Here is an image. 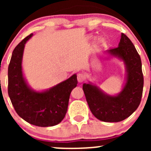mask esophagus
Listing matches in <instances>:
<instances>
[{
    "instance_id": "esophagus-1",
    "label": "esophagus",
    "mask_w": 151,
    "mask_h": 151,
    "mask_svg": "<svg viewBox=\"0 0 151 151\" xmlns=\"http://www.w3.org/2000/svg\"><path fill=\"white\" fill-rule=\"evenodd\" d=\"M77 80L79 82H83L85 80V75L83 73H79L77 74Z\"/></svg>"
}]
</instances>
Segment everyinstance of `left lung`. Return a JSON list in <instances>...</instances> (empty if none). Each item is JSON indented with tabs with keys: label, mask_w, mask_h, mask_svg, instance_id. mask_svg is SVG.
<instances>
[{
	"label": "left lung",
	"mask_w": 151,
	"mask_h": 151,
	"mask_svg": "<svg viewBox=\"0 0 151 151\" xmlns=\"http://www.w3.org/2000/svg\"><path fill=\"white\" fill-rule=\"evenodd\" d=\"M106 52L124 62L127 79L124 89L117 96H110L91 84H84L82 88L90 110L96 119L119 122L129 117L141 103L143 88L141 60L131 40L124 33L119 46Z\"/></svg>",
	"instance_id": "1"
}]
</instances>
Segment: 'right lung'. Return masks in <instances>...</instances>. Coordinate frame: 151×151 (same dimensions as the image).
I'll use <instances>...</instances> for the list:
<instances>
[{"label": "right lung", "mask_w": 151, "mask_h": 151, "mask_svg": "<svg viewBox=\"0 0 151 151\" xmlns=\"http://www.w3.org/2000/svg\"><path fill=\"white\" fill-rule=\"evenodd\" d=\"M32 36L24 38L12 54L8 72V95L16 113L25 121L41 127L53 126L65 116L71 91L77 84V75L42 92L31 89L22 74V59L25 44Z\"/></svg>", "instance_id": "right-lung-1"}]
</instances>
